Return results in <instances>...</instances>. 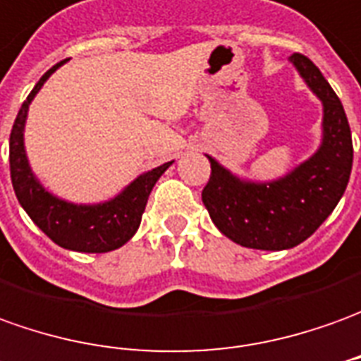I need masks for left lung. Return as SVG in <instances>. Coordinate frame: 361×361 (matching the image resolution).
<instances>
[{"label":"left lung","mask_w":361,"mask_h":361,"mask_svg":"<svg viewBox=\"0 0 361 361\" xmlns=\"http://www.w3.org/2000/svg\"><path fill=\"white\" fill-rule=\"evenodd\" d=\"M290 62L324 106L317 153L273 183L240 180L208 157L206 210L226 238L252 250L279 252L310 238L336 208L352 173L354 147L342 102L310 59L295 52Z\"/></svg>","instance_id":"left-lung-1"}]
</instances>
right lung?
<instances>
[{"mask_svg": "<svg viewBox=\"0 0 361 361\" xmlns=\"http://www.w3.org/2000/svg\"><path fill=\"white\" fill-rule=\"evenodd\" d=\"M62 62L54 64L51 71L44 72L43 78L37 82V86L27 96V100L23 102V106L15 118L13 129L9 135L11 183H13V190L19 204L23 206L29 218L56 245H61L64 250H72V252L106 253L121 247L123 243L133 238V233L137 232L141 216L147 206L149 195L159 180V176L165 173L173 161L137 176L114 200L102 202V204H71V202H64L61 198L52 196L51 192H47L43 185L35 178L27 155H25L23 129L29 104L35 98V94L41 90L44 80L61 66Z\"/></svg>", "mask_w": 361, "mask_h": 361, "instance_id": "1", "label": "right lung"}]
</instances>
